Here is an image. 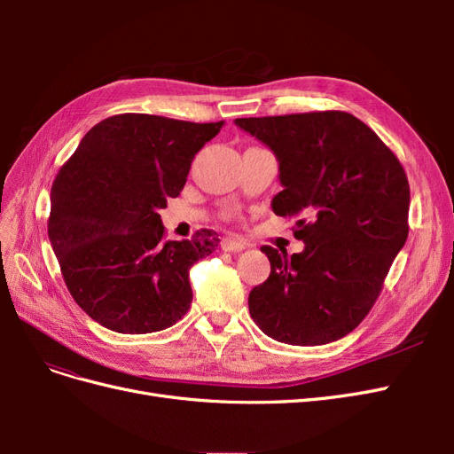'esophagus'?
Masks as SVG:
<instances>
[{"label":"esophagus","mask_w":454,"mask_h":454,"mask_svg":"<svg viewBox=\"0 0 454 454\" xmlns=\"http://www.w3.org/2000/svg\"><path fill=\"white\" fill-rule=\"evenodd\" d=\"M248 248V242L242 240V239H237V237H225L222 240V250L223 252H242Z\"/></svg>","instance_id":"1"}]
</instances>
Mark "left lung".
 <instances>
[{
	"label": "left lung",
	"instance_id": "8db88e82",
	"mask_svg": "<svg viewBox=\"0 0 454 454\" xmlns=\"http://www.w3.org/2000/svg\"><path fill=\"white\" fill-rule=\"evenodd\" d=\"M278 160L270 206L295 215L301 254L263 246L269 278L248 297L254 322L286 345H327L358 327L407 240L409 182L392 151L345 112L235 119Z\"/></svg>",
	"mask_w": 454,
	"mask_h": 454
}]
</instances>
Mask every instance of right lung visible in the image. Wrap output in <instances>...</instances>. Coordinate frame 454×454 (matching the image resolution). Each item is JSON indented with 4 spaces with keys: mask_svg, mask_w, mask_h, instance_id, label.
Wrapping results in <instances>:
<instances>
[{
    "mask_svg": "<svg viewBox=\"0 0 454 454\" xmlns=\"http://www.w3.org/2000/svg\"><path fill=\"white\" fill-rule=\"evenodd\" d=\"M122 114L94 125L51 189L49 240L75 303L117 333H153L189 310V270L219 239L164 240L159 210L180 195L193 157L222 130Z\"/></svg>",
    "mask_w": 454,
    "mask_h": 454,
    "instance_id": "add662e5",
    "label": "right lung"
}]
</instances>
